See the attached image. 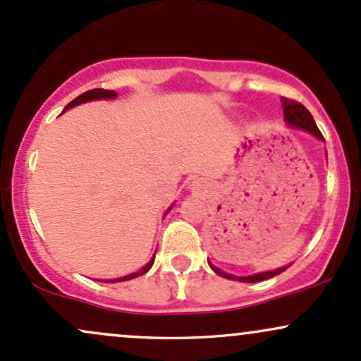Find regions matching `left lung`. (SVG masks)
<instances>
[{"label":"left lung","mask_w":361,"mask_h":361,"mask_svg":"<svg viewBox=\"0 0 361 361\" xmlns=\"http://www.w3.org/2000/svg\"><path fill=\"white\" fill-rule=\"evenodd\" d=\"M281 105H283L285 122H287L290 127L304 128V130H307L312 135H316L317 139L324 140V137H322V134H321V130H319L317 126H316V122H314L312 115H310V111L305 109V106L302 105V103L295 102V100H287V98H281ZM209 264H210V268H212L215 273H219V275L224 276V279L244 281V283H256V281H263V280L273 279V276L280 275L281 271H285L288 268V267H283V268H279V270L258 273V275H251V276H235V275H229V273L219 270V268L214 267V264L210 263V261H209Z\"/></svg>","instance_id":"8db88e82"}]
</instances>
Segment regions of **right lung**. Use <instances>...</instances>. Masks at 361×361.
<instances>
[{
  "label": "right lung",
  "mask_w": 361,
  "mask_h": 361,
  "mask_svg": "<svg viewBox=\"0 0 361 361\" xmlns=\"http://www.w3.org/2000/svg\"><path fill=\"white\" fill-rule=\"evenodd\" d=\"M115 97H117V93H115V91H111V90H102V88L90 90V91H86V93L80 94V97H78V98H74V100H73L71 103H68V106H66L64 110L73 109V106L80 105V103H86V102H91V100H111V98H115ZM169 209H171V207H169ZM169 209H168V210H169ZM152 263H154V256H152V259L149 261V263L146 264V267L142 268V270H139V271H135V273H130V275L122 276V279H117V280H102V281H109V283H110V281H126V280H132V279H135V276L144 275V273H147L149 270H151Z\"/></svg>",
  "instance_id": "add662e5"
}]
</instances>
